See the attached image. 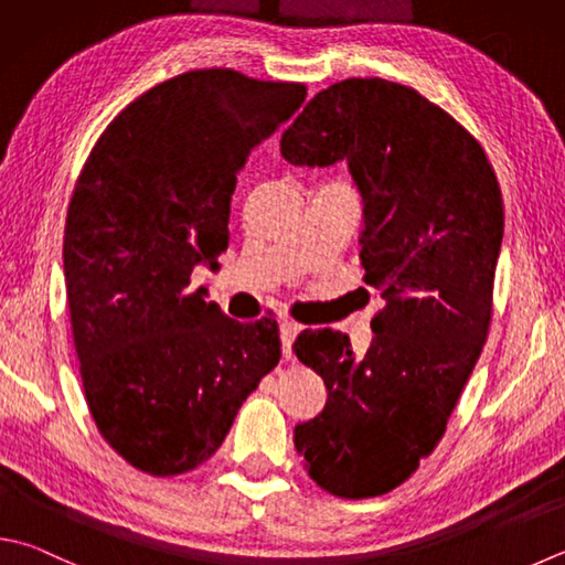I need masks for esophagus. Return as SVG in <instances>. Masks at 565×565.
Listing matches in <instances>:
<instances>
[{
    "label": "esophagus",
    "mask_w": 565,
    "mask_h": 565,
    "mask_svg": "<svg viewBox=\"0 0 565 565\" xmlns=\"http://www.w3.org/2000/svg\"><path fill=\"white\" fill-rule=\"evenodd\" d=\"M300 324L292 322V319H280V349H282V359L290 361L292 359V339L300 332Z\"/></svg>",
    "instance_id": "34e87169"
}]
</instances>
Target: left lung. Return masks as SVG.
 I'll return each instance as SVG.
<instances>
[{"label": "left lung", "instance_id": "left-lung-1", "mask_svg": "<svg viewBox=\"0 0 565 565\" xmlns=\"http://www.w3.org/2000/svg\"><path fill=\"white\" fill-rule=\"evenodd\" d=\"M292 167L344 162L361 196L364 282L386 300L354 354L337 329L292 344L327 386L295 425L307 475L337 497L386 494L440 443L482 354L504 236L482 147L408 85L349 78L319 90L280 140Z\"/></svg>", "mask_w": 565, "mask_h": 565}]
</instances>
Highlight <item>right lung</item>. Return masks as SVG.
I'll list each match as a JSON object with an SVG mask.
<instances>
[{"mask_svg":"<svg viewBox=\"0 0 565 565\" xmlns=\"http://www.w3.org/2000/svg\"><path fill=\"white\" fill-rule=\"evenodd\" d=\"M305 95L186 71L127 105L83 167L63 238L73 342L93 420L137 470L209 460L280 361L275 319H228L189 278L218 270L236 177Z\"/></svg>","mask_w":565,"mask_h":565,"instance_id":"right-lung-1","label":"right lung"}]
</instances>
